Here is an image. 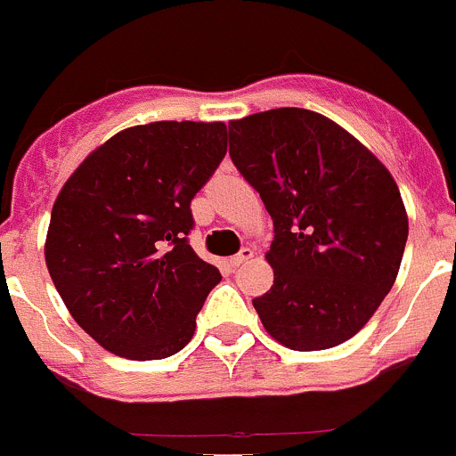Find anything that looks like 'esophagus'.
<instances>
[{
    "mask_svg": "<svg viewBox=\"0 0 456 456\" xmlns=\"http://www.w3.org/2000/svg\"><path fill=\"white\" fill-rule=\"evenodd\" d=\"M251 258H254V249H251V247H245L240 254H236L232 260H229V265H232V267H240V265L249 263Z\"/></svg>",
    "mask_w": 456,
    "mask_h": 456,
    "instance_id": "esophagus-1",
    "label": "esophagus"
}]
</instances>
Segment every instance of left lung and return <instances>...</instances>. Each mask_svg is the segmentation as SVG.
Here are the masks:
<instances>
[{
  "instance_id": "obj_1",
  "label": "left lung",
  "mask_w": 456,
  "mask_h": 456,
  "mask_svg": "<svg viewBox=\"0 0 456 456\" xmlns=\"http://www.w3.org/2000/svg\"><path fill=\"white\" fill-rule=\"evenodd\" d=\"M229 156L273 220L263 327L296 352L350 340L392 289L408 240L395 178L365 144L307 109L229 122Z\"/></svg>"
}]
</instances>
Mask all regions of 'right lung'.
<instances>
[{
  "instance_id": "obj_1",
  "label": "right lung",
  "mask_w": 456,
  "mask_h": 456,
  "mask_svg": "<svg viewBox=\"0 0 456 456\" xmlns=\"http://www.w3.org/2000/svg\"><path fill=\"white\" fill-rule=\"evenodd\" d=\"M227 153L224 122L129 126L57 193L44 258L79 327L106 352L158 361L191 340L214 265L187 242L191 200Z\"/></svg>"
}]
</instances>
